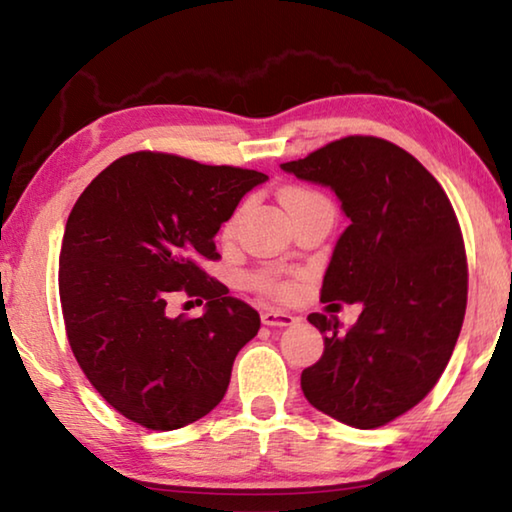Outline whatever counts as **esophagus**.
<instances>
[{
	"label": "esophagus",
	"instance_id": "esophagus-1",
	"mask_svg": "<svg viewBox=\"0 0 512 512\" xmlns=\"http://www.w3.org/2000/svg\"><path fill=\"white\" fill-rule=\"evenodd\" d=\"M296 316L287 314V311H280V309H266L262 314V323L268 327H291L296 323Z\"/></svg>",
	"mask_w": 512,
	"mask_h": 512
}]
</instances>
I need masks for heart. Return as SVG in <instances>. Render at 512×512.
I'll return each instance as SVG.
<instances>
[{
	"label": "heart",
	"instance_id": "1",
	"mask_svg": "<svg viewBox=\"0 0 512 512\" xmlns=\"http://www.w3.org/2000/svg\"><path fill=\"white\" fill-rule=\"evenodd\" d=\"M323 196H318L314 192H307V189H284L282 196H280V203L284 210H289L291 205H298L302 201H320ZM235 228V219H230L228 225H225V232H232ZM253 284L257 289H262L266 293H275V296H287L291 291V284L287 280H282V277H277L273 273H259L253 277Z\"/></svg>",
	"mask_w": 512,
	"mask_h": 512
}]
</instances>
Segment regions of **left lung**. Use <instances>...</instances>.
Here are the masks:
<instances>
[{
	"label": "left lung",
	"mask_w": 512,
	"mask_h": 512,
	"mask_svg": "<svg viewBox=\"0 0 512 512\" xmlns=\"http://www.w3.org/2000/svg\"><path fill=\"white\" fill-rule=\"evenodd\" d=\"M280 167L341 201L350 225L320 300L361 305L348 329L309 314L325 350L302 370V393L329 418L381 427L436 386L461 334L467 264L454 207L411 153L379 137H343Z\"/></svg>",
	"instance_id": "1"
}]
</instances>
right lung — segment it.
<instances>
[{"label": "right lung", "instance_id": "add662e5", "mask_svg": "<svg viewBox=\"0 0 512 512\" xmlns=\"http://www.w3.org/2000/svg\"><path fill=\"white\" fill-rule=\"evenodd\" d=\"M266 173L178 155H124L85 187L58 257L67 339L85 377L124 418L153 431L210 413L257 311L207 277L214 237ZM206 300L201 319H171L173 290Z\"/></svg>", "mask_w": 512, "mask_h": 512}]
</instances>
